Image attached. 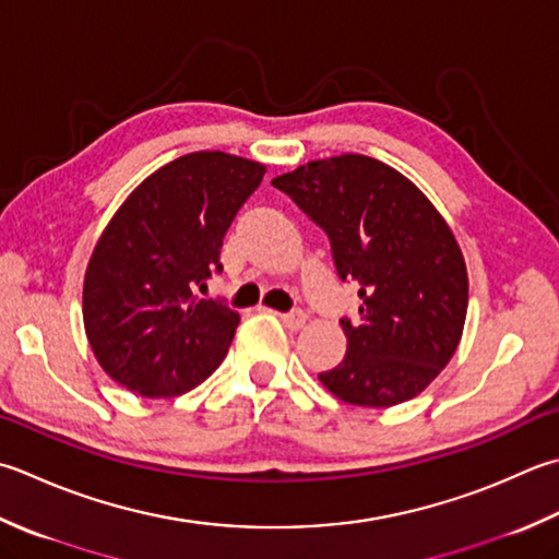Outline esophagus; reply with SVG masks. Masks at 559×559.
<instances>
[{"instance_id":"34e87169","label":"esophagus","mask_w":559,"mask_h":559,"mask_svg":"<svg viewBox=\"0 0 559 559\" xmlns=\"http://www.w3.org/2000/svg\"><path fill=\"white\" fill-rule=\"evenodd\" d=\"M281 322L288 326V330H300L305 324V312L302 310H290V312H281Z\"/></svg>"}]
</instances>
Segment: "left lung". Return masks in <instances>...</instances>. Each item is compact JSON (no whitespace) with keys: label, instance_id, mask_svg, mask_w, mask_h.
I'll use <instances>...</instances> for the list:
<instances>
[{"label":"left lung","instance_id":"left-lung-1","mask_svg":"<svg viewBox=\"0 0 559 559\" xmlns=\"http://www.w3.org/2000/svg\"><path fill=\"white\" fill-rule=\"evenodd\" d=\"M330 239L336 276L358 286L360 320L342 317L346 356L320 373L348 404L417 397L461 342L467 271L451 227L388 164L364 155L310 162L271 181Z\"/></svg>","mask_w":559,"mask_h":559}]
</instances>
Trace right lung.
<instances>
[{
    "mask_svg": "<svg viewBox=\"0 0 559 559\" xmlns=\"http://www.w3.org/2000/svg\"><path fill=\"white\" fill-rule=\"evenodd\" d=\"M264 171L225 152H191L118 207L84 276L86 338L118 385L174 397L223 364L239 314L195 290L223 271V237Z\"/></svg>",
    "mask_w": 559,
    "mask_h": 559,
    "instance_id": "right-lung-1",
    "label": "right lung"
}]
</instances>
